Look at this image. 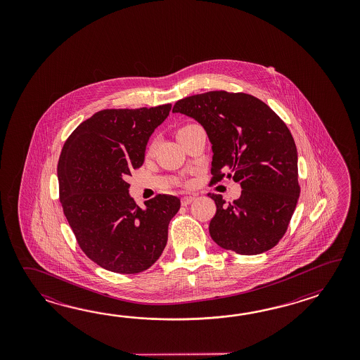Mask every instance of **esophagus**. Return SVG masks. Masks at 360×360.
I'll use <instances>...</instances> for the list:
<instances>
[{"label":"esophagus","instance_id":"esophagus-1","mask_svg":"<svg viewBox=\"0 0 360 360\" xmlns=\"http://www.w3.org/2000/svg\"><path fill=\"white\" fill-rule=\"evenodd\" d=\"M194 200V197H191V195H186V197H183L181 198V205L183 206H188L189 203H191Z\"/></svg>","mask_w":360,"mask_h":360}]
</instances>
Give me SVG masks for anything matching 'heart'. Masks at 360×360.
<instances>
[{
	"instance_id": "obj_1",
	"label": "heart",
	"mask_w": 360,
	"mask_h": 360,
	"mask_svg": "<svg viewBox=\"0 0 360 360\" xmlns=\"http://www.w3.org/2000/svg\"><path fill=\"white\" fill-rule=\"evenodd\" d=\"M194 126H197V124H195V123H185V124H183L181 127H179L176 131L177 138H180V136L183 135L184 132L191 130V127H194ZM154 150H155V141L152 140V141L148 144V148H146V154H148V155H152V154L154 153Z\"/></svg>"
}]
</instances>
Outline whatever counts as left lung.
Returning a JSON list of instances; mask_svg holds the SVG:
<instances>
[{
  "instance_id": "1",
  "label": "left lung",
  "mask_w": 360,
  "mask_h": 360,
  "mask_svg": "<svg viewBox=\"0 0 360 360\" xmlns=\"http://www.w3.org/2000/svg\"><path fill=\"white\" fill-rule=\"evenodd\" d=\"M172 112L197 120L212 144L210 184L233 179L242 194L225 203L210 193L216 214L210 236L238 255H259L283 238L300 195L297 149L271 108L245 92L208 91L177 100Z\"/></svg>"
}]
</instances>
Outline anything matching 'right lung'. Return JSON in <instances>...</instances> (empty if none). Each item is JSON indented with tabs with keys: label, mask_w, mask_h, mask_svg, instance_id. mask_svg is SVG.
I'll return each mask as SVG.
<instances>
[{
	"label": "right lung",
	"mask_w": 360,
	"mask_h": 360,
	"mask_svg": "<svg viewBox=\"0 0 360 360\" xmlns=\"http://www.w3.org/2000/svg\"><path fill=\"white\" fill-rule=\"evenodd\" d=\"M171 104L104 109L65 140L58 163L63 212L84 255L103 269L136 274L160 259L180 199L157 194L136 206L127 177L144 162L146 146Z\"/></svg>",
	"instance_id": "1"
}]
</instances>
